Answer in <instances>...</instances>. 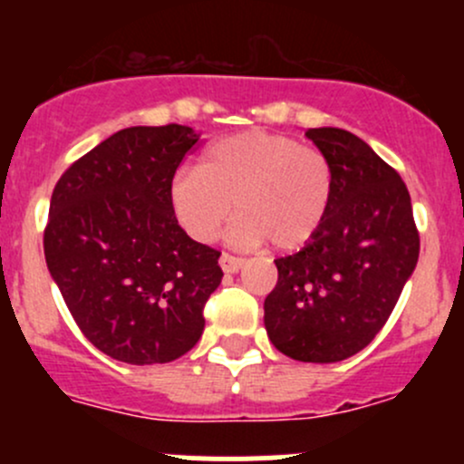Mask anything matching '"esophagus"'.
<instances>
[{
  "mask_svg": "<svg viewBox=\"0 0 464 464\" xmlns=\"http://www.w3.org/2000/svg\"><path fill=\"white\" fill-rule=\"evenodd\" d=\"M219 266H222L224 274H237V271L245 266V260L236 258V256L231 254H222L219 256Z\"/></svg>",
  "mask_w": 464,
  "mask_h": 464,
  "instance_id": "34e87169",
  "label": "esophagus"
}]
</instances>
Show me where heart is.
I'll return each instance as SVG.
<instances>
[{
	"instance_id": "1",
	"label": "heart",
	"mask_w": 464,
	"mask_h": 464,
	"mask_svg": "<svg viewBox=\"0 0 464 464\" xmlns=\"http://www.w3.org/2000/svg\"><path fill=\"white\" fill-rule=\"evenodd\" d=\"M332 199V166L321 150L285 134L246 130L204 150L199 168L179 170L168 202L193 240L210 242L236 208L231 240H265L294 251L319 231Z\"/></svg>"
}]
</instances>
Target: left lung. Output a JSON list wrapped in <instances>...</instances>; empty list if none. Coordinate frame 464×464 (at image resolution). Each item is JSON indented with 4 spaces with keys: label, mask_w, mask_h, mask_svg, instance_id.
I'll use <instances>...</instances> for the list:
<instances>
[{
    "label": "left lung",
    "mask_w": 464,
    "mask_h": 464,
    "mask_svg": "<svg viewBox=\"0 0 464 464\" xmlns=\"http://www.w3.org/2000/svg\"><path fill=\"white\" fill-rule=\"evenodd\" d=\"M305 137L332 166L321 228L298 254L274 260L278 283L265 298L271 343L307 363H334L366 348L413 276L420 236L401 177L348 130Z\"/></svg>",
    "instance_id": "obj_1"
}]
</instances>
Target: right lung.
<instances>
[{
    "instance_id": "right-lung-1",
    "label": "right lung",
    "mask_w": 464,
    "mask_h": 464,
    "mask_svg": "<svg viewBox=\"0 0 464 464\" xmlns=\"http://www.w3.org/2000/svg\"><path fill=\"white\" fill-rule=\"evenodd\" d=\"M198 141L188 125L125 128L72 163L51 195L49 274L82 334L116 362H175L204 332L219 251L190 240L168 202Z\"/></svg>"
}]
</instances>
